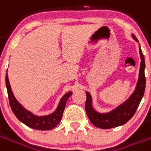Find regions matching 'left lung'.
Returning <instances> with one entry per match:
<instances>
[{"label": "left lung", "mask_w": 151, "mask_h": 151, "mask_svg": "<svg viewBox=\"0 0 151 151\" xmlns=\"http://www.w3.org/2000/svg\"><path fill=\"white\" fill-rule=\"evenodd\" d=\"M133 38L138 42L135 35H133ZM140 56H141V65H140L139 78L137 84L135 91L130 98L123 104L118 107L110 113L100 114L96 112L93 109L91 105V96L88 92L86 93V100L85 109L88 116L89 120H91L95 126L108 129L115 127L120 126L127 123L133 116L137 109L140 104V102L142 99L146 88V77H145V58L140 48Z\"/></svg>", "instance_id": "8db88e82"}]
</instances>
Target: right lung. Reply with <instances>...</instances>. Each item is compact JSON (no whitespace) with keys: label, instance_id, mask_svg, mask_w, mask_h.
I'll use <instances>...</instances> for the list:
<instances>
[{"label":"right lung","instance_id":"add662e5","mask_svg":"<svg viewBox=\"0 0 151 151\" xmlns=\"http://www.w3.org/2000/svg\"><path fill=\"white\" fill-rule=\"evenodd\" d=\"M5 83H6L7 92H8L9 101V104H10L14 114L18 120L25 124L26 125L38 130H50L55 128L60 123V121L62 118L65 108L66 102L72 95V92L66 93L65 95L61 98L56 110L52 114L45 116L39 117L34 116L30 111H27L16 100L11 91L7 73H6V77H5Z\"/></svg>","mask_w":151,"mask_h":151}]
</instances>
